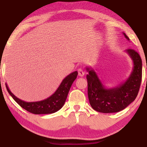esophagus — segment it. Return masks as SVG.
Segmentation results:
<instances>
[{
    "label": "esophagus",
    "instance_id": "1",
    "mask_svg": "<svg viewBox=\"0 0 147 147\" xmlns=\"http://www.w3.org/2000/svg\"><path fill=\"white\" fill-rule=\"evenodd\" d=\"M78 76H81V77L83 76L84 75V74H85V73H84V71L82 69H78Z\"/></svg>",
    "mask_w": 147,
    "mask_h": 147
}]
</instances>
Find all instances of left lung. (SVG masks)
<instances>
[{"mask_svg": "<svg viewBox=\"0 0 147 147\" xmlns=\"http://www.w3.org/2000/svg\"><path fill=\"white\" fill-rule=\"evenodd\" d=\"M124 37L129 38L123 33ZM133 61V69L127 80L117 86L107 88L103 85L97 74L91 67H86L88 72V94L89 103L98 112L116 113L126 108L138 96L142 78V60L134 50L125 51Z\"/></svg>", "mask_w": 147, "mask_h": 147, "instance_id": "obj_1", "label": "left lung"}]
</instances>
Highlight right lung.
<instances>
[{
  "label": "right lung",
  "instance_id": "right-lung-1",
  "mask_svg": "<svg viewBox=\"0 0 147 147\" xmlns=\"http://www.w3.org/2000/svg\"><path fill=\"white\" fill-rule=\"evenodd\" d=\"M78 72L74 71L69 74L61 82L56 91L51 96L46 99L37 102H25L17 98L9 90L8 86L6 84L7 91L11 97L14 99L20 106L26 111L34 114H49L53 113L59 110L64 105L69 91L75 80Z\"/></svg>",
  "mask_w": 147,
  "mask_h": 147
}]
</instances>
